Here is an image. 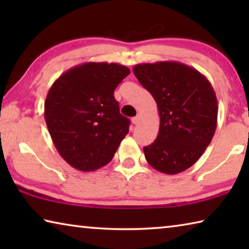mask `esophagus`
Here are the masks:
<instances>
[{"mask_svg": "<svg viewBox=\"0 0 249 249\" xmlns=\"http://www.w3.org/2000/svg\"><path fill=\"white\" fill-rule=\"evenodd\" d=\"M138 122H140V115H136V116H134V117H132V123L133 124H138Z\"/></svg>", "mask_w": 249, "mask_h": 249, "instance_id": "esophagus-1", "label": "esophagus"}]
</instances>
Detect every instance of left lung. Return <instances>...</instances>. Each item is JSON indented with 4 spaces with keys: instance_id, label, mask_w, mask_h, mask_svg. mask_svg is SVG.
Instances as JSON below:
<instances>
[{
    "instance_id": "1",
    "label": "left lung",
    "mask_w": 249,
    "mask_h": 249,
    "mask_svg": "<svg viewBox=\"0 0 249 249\" xmlns=\"http://www.w3.org/2000/svg\"><path fill=\"white\" fill-rule=\"evenodd\" d=\"M133 72L158 107L159 133L144 147L149 165L176 175L199 160L212 141L218 105L211 83L199 71L177 61L140 64Z\"/></svg>"
}]
</instances>
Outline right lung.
Listing matches in <instances>:
<instances>
[{
    "mask_svg": "<svg viewBox=\"0 0 249 249\" xmlns=\"http://www.w3.org/2000/svg\"><path fill=\"white\" fill-rule=\"evenodd\" d=\"M127 67L86 62L66 71L48 91L45 121L58 153L70 166L94 171L111 161L130 122L120 113L114 90Z\"/></svg>",
    "mask_w": 249,
    "mask_h": 249,
    "instance_id": "right-lung-1",
    "label": "right lung"
}]
</instances>
